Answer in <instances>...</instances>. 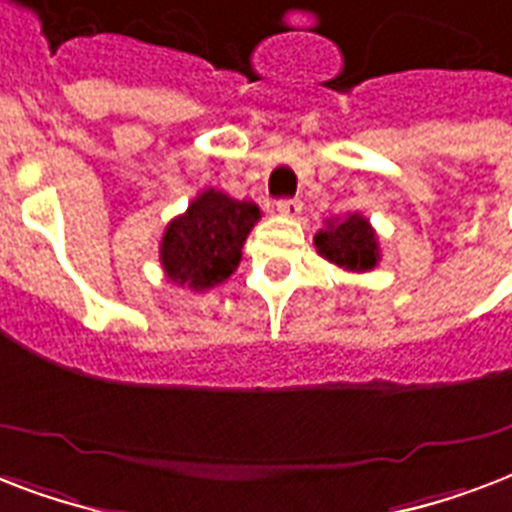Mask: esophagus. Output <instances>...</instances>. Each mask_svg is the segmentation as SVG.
<instances>
[{"instance_id":"1","label":"esophagus","mask_w":512,"mask_h":512,"mask_svg":"<svg viewBox=\"0 0 512 512\" xmlns=\"http://www.w3.org/2000/svg\"><path fill=\"white\" fill-rule=\"evenodd\" d=\"M276 207H278V213L286 215V218H297L299 210H302V202L294 197H284V199H278Z\"/></svg>"}]
</instances>
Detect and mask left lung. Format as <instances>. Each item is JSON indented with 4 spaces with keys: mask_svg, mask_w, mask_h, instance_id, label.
Listing matches in <instances>:
<instances>
[{
    "mask_svg": "<svg viewBox=\"0 0 512 512\" xmlns=\"http://www.w3.org/2000/svg\"><path fill=\"white\" fill-rule=\"evenodd\" d=\"M315 247L328 263L347 270H371L378 260L376 234L360 215H350L342 223H331L326 231H318Z\"/></svg>",
    "mask_w": 512,
    "mask_h": 512,
    "instance_id": "8db88e82",
    "label": "left lung"
}]
</instances>
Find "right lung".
Instances as JSON below:
<instances>
[{
	"label": "right lung",
	"instance_id": "1",
	"mask_svg": "<svg viewBox=\"0 0 512 512\" xmlns=\"http://www.w3.org/2000/svg\"><path fill=\"white\" fill-rule=\"evenodd\" d=\"M257 218L260 210L252 202L205 191L162 236L160 260L170 281L189 289L226 281L242 260V244Z\"/></svg>",
	"mask_w": 512,
	"mask_h": 512
}]
</instances>
